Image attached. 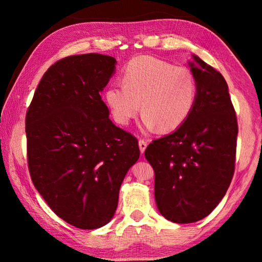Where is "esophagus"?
<instances>
[{
    "label": "esophagus",
    "mask_w": 262,
    "mask_h": 262,
    "mask_svg": "<svg viewBox=\"0 0 262 262\" xmlns=\"http://www.w3.org/2000/svg\"><path fill=\"white\" fill-rule=\"evenodd\" d=\"M147 145H148V142L143 140V139H140L139 140V147H140V151L141 154H143L145 151V149H147Z\"/></svg>",
    "instance_id": "esophagus-1"
}]
</instances>
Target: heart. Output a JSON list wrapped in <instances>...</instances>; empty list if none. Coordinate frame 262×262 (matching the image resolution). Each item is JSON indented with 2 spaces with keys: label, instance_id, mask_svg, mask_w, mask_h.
I'll use <instances>...</instances> for the list:
<instances>
[{
  "label": "heart",
  "instance_id": "1",
  "mask_svg": "<svg viewBox=\"0 0 262 262\" xmlns=\"http://www.w3.org/2000/svg\"><path fill=\"white\" fill-rule=\"evenodd\" d=\"M198 82L187 67L152 56H137L125 66L122 84H111L105 100L114 121L127 126L139 113L142 127L162 132L179 128L196 103Z\"/></svg>",
  "mask_w": 262,
  "mask_h": 262
}]
</instances>
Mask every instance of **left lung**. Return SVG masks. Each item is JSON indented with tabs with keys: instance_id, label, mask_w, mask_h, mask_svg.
Instances as JSON below:
<instances>
[{
	"instance_id": "left-lung-1",
	"label": "left lung",
	"mask_w": 262,
	"mask_h": 262,
	"mask_svg": "<svg viewBox=\"0 0 262 262\" xmlns=\"http://www.w3.org/2000/svg\"><path fill=\"white\" fill-rule=\"evenodd\" d=\"M198 98L183 125L154 140L144 156L155 171L158 210L174 223H193L215 209L231 183L238 123L222 74L193 55Z\"/></svg>"
}]
</instances>
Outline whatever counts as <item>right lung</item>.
Masks as SVG:
<instances>
[{
    "label": "right lung",
    "mask_w": 262,
    "mask_h": 262,
    "mask_svg": "<svg viewBox=\"0 0 262 262\" xmlns=\"http://www.w3.org/2000/svg\"><path fill=\"white\" fill-rule=\"evenodd\" d=\"M114 57L89 53L56 61L26 112L28 165L34 187L55 214L78 229L104 227L118 207L139 142L114 125L100 92Z\"/></svg>",
    "instance_id": "right-lung-1"
}]
</instances>
